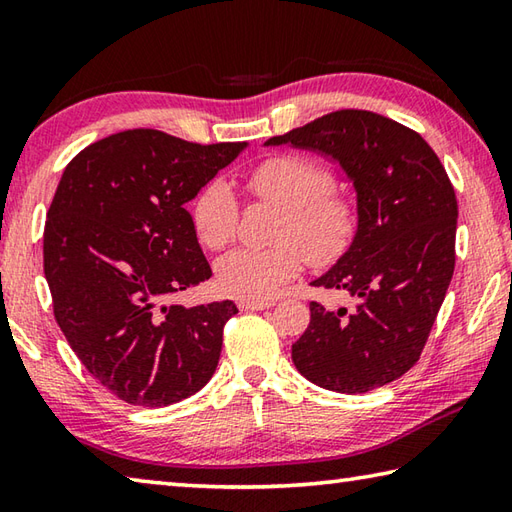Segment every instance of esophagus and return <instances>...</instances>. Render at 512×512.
I'll return each mask as SVG.
<instances>
[{"label": "esophagus", "instance_id": "1", "mask_svg": "<svg viewBox=\"0 0 512 512\" xmlns=\"http://www.w3.org/2000/svg\"><path fill=\"white\" fill-rule=\"evenodd\" d=\"M237 306L239 310H264L275 306V302H270V299H239Z\"/></svg>", "mask_w": 512, "mask_h": 512}]
</instances>
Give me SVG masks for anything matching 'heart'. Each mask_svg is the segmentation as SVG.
Wrapping results in <instances>:
<instances>
[{
	"mask_svg": "<svg viewBox=\"0 0 512 512\" xmlns=\"http://www.w3.org/2000/svg\"><path fill=\"white\" fill-rule=\"evenodd\" d=\"M250 197L282 210L273 248H235L219 257L217 284L230 297L266 299L279 293L304 264H326L355 233V208L330 190L333 177L313 159L277 155L242 177ZM197 239L210 250L224 248L237 233L239 204L222 179L208 182L190 206ZM305 253L302 254L301 250Z\"/></svg>",
	"mask_w": 512,
	"mask_h": 512,
	"instance_id": "1",
	"label": "heart"
}]
</instances>
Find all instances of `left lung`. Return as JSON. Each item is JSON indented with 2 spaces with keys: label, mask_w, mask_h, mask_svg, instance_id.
<instances>
[{
  "label": "left lung",
  "mask_w": 512,
  "mask_h": 512,
  "mask_svg": "<svg viewBox=\"0 0 512 512\" xmlns=\"http://www.w3.org/2000/svg\"><path fill=\"white\" fill-rule=\"evenodd\" d=\"M282 144L335 162L357 195L353 242L313 279L357 304H310L293 364L326 390L368 393L413 368L444 302L455 270L453 184L422 135L370 110H335L264 146Z\"/></svg>",
  "instance_id": "8db88e82"
}]
</instances>
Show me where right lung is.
I'll return each mask as SVG.
<instances>
[{
	"mask_svg": "<svg viewBox=\"0 0 512 512\" xmlns=\"http://www.w3.org/2000/svg\"><path fill=\"white\" fill-rule=\"evenodd\" d=\"M246 146L133 128L86 146L59 179L44 228L55 319L88 373L126 404L182 402L215 373L237 306L166 299L213 275L186 204Z\"/></svg>",
	"mask_w": 512,
	"mask_h": 512,
	"instance_id": "right-lung-1",
	"label": "right lung"
}]
</instances>
